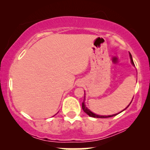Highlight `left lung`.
<instances>
[{"instance_id":"left-lung-1","label":"left lung","mask_w":150,"mask_h":150,"mask_svg":"<svg viewBox=\"0 0 150 150\" xmlns=\"http://www.w3.org/2000/svg\"><path fill=\"white\" fill-rule=\"evenodd\" d=\"M130 60H131V63H132V64L133 65H135V64H134V63H133V61H132V56H131V54H130ZM85 97H84V101H83V102H82V109H83V111H85V113H87V115H89V116H91V117H94V118H109V117H112V116H116V114H113V115H111V116H99V115H97V114H95V113H92V111H90V110L89 109V108H87V107H86V106H85ZM132 102V101H131ZM131 102H130V104H131ZM129 104V105H130ZM129 105L128 106H127L126 108H125V109H126L129 106ZM124 109V110H125Z\"/></svg>"}]
</instances>
